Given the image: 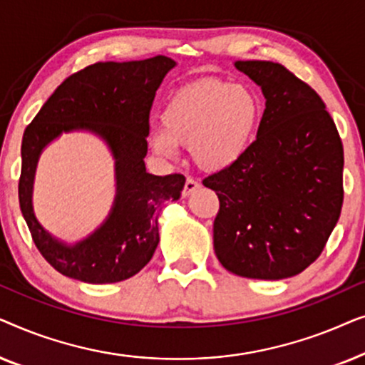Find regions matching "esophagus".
<instances>
[{"instance_id": "34e87169", "label": "esophagus", "mask_w": 365, "mask_h": 365, "mask_svg": "<svg viewBox=\"0 0 365 365\" xmlns=\"http://www.w3.org/2000/svg\"><path fill=\"white\" fill-rule=\"evenodd\" d=\"M197 189H199V182L194 181L192 178H187V179H186V184H184V189H182V196H184V197L191 196V194L196 192Z\"/></svg>"}]
</instances>
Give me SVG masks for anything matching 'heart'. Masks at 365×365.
<instances>
[{"label":"heart","mask_w":365,"mask_h":365,"mask_svg":"<svg viewBox=\"0 0 365 365\" xmlns=\"http://www.w3.org/2000/svg\"><path fill=\"white\" fill-rule=\"evenodd\" d=\"M262 99L252 88L219 79H201L179 88L161 113L163 128L151 133L153 149L164 158L189 144L207 171L232 168L256 141L262 121Z\"/></svg>","instance_id":"b5f03b06"}]
</instances>
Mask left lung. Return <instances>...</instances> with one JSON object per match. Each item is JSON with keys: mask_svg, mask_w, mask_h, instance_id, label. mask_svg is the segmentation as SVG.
Returning <instances> with one entry per match:
<instances>
[{"mask_svg": "<svg viewBox=\"0 0 365 365\" xmlns=\"http://www.w3.org/2000/svg\"><path fill=\"white\" fill-rule=\"evenodd\" d=\"M266 98L241 161L206 178L219 197L214 252L241 277H292L321 256L341 216L344 149L326 104L279 63L236 61Z\"/></svg>", "mask_w": 365, "mask_h": 365, "instance_id": "obj_1", "label": "left lung"}]
</instances>
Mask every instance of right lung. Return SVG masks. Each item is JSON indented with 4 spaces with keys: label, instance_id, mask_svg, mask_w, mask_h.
I'll list each match as a JSON object with an SVG mask.
<instances>
[{
    "label": "right lung",
    "instance_id": "1",
    "mask_svg": "<svg viewBox=\"0 0 365 365\" xmlns=\"http://www.w3.org/2000/svg\"><path fill=\"white\" fill-rule=\"evenodd\" d=\"M174 66L176 61L161 54L143 61L91 64L64 79L24 131L19 207L38 251L63 276L88 284L121 282L151 261L159 244V211L169 199L181 197L186 182L182 174H149L144 164L149 111ZM74 130L94 133L112 151L117 196L101 227L68 245L34 216L32 184L43 148Z\"/></svg>",
    "mask_w": 365,
    "mask_h": 365
}]
</instances>
